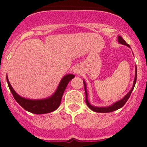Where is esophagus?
Listing matches in <instances>:
<instances>
[{
	"label": "esophagus",
	"mask_w": 147,
	"mask_h": 147,
	"mask_svg": "<svg viewBox=\"0 0 147 147\" xmlns=\"http://www.w3.org/2000/svg\"><path fill=\"white\" fill-rule=\"evenodd\" d=\"M75 73H80V71H79V69H75Z\"/></svg>",
	"instance_id": "34e87169"
}]
</instances>
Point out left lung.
<instances>
[{"label":"left lung","mask_w":147,"mask_h":147,"mask_svg":"<svg viewBox=\"0 0 147 147\" xmlns=\"http://www.w3.org/2000/svg\"><path fill=\"white\" fill-rule=\"evenodd\" d=\"M118 42H119L120 44H122V45H127V47H130L129 45H128V44H127V42H125V40H124L123 39V38H121V36H118ZM137 67H136L135 78H134V83H133V86H132V87H131V90H130V91L129 92L127 93V94H126V95L124 96V97H123L121 100H120L119 101L115 102V103H114L113 105H112L111 106L107 107H94V106H92V105H90V103L88 101V99H87V97H88V96H87V88H86V83H85V82H84V81H83V82H84V91H85V95H86L85 102H86V104H87V107H88L90 108V109H92V111H94V112H103V113L114 112V111H116V110H117L118 109H119V108L122 107L124 106V105H125V103L127 102V100H128V99L129 98L130 95H131V92H132V90H134V86H135V84H136V81H137Z\"/></svg>","instance_id":"left-lung-1"}]
</instances>
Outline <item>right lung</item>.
Wrapping results in <instances>:
<instances>
[{
	"instance_id": "add662e5",
	"label": "right lung",
	"mask_w": 147,
	"mask_h": 147,
	"mask_svg": "<svg viewBox=\"0 0 147 147\" xmlns=\"http://www.w3.org/2000/svg\"><path fill=\"white\" fill-rule=\"evenodd\" d=\"M74 78H75V75H72V74H69V75H67L63 77L55 92L51 97L43 99V100H29V99L20 97L16 92V91L10 85L8 79V76L6 77V79L10 92H12V94L13 95V97L16 100V102L28 112L36 114V115H41V114L50 113L58 108L67 85L69 81L73 79Z\"/></svg>"
}]
</instances>
